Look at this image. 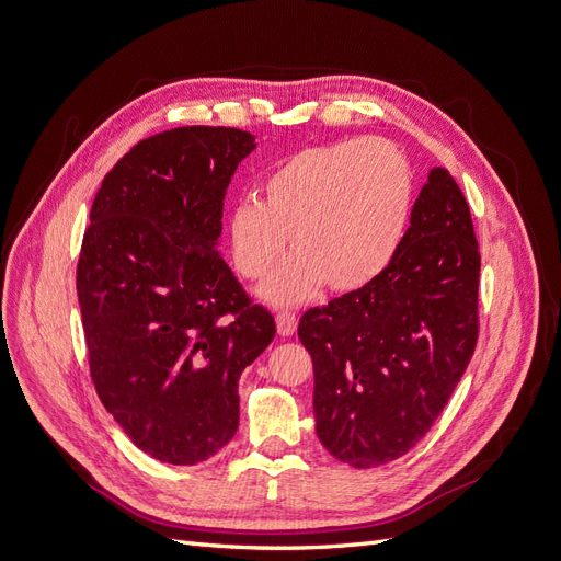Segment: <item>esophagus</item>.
Instances as JSON below:
<instances>
[{"label":"esophagus","mask_w":561,"mask_h":561,"mask_svg":"<svg viewBox=\"0 0 561 561\" xmlns=\"http://www.w3.org/2000/svg\"><path fill=\"white\" fill-rule=\"evenodd\" d=\"M276 325H278L280 336H290L297 330V316L293 311H280L276 316Z\"/></svg>","instance_id":"obj_1"}]
</instances>
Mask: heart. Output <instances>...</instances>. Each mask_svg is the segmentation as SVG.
Instances as JSON below:
<instances>
[{
    "label": "heart",
    "mask_w": 561,
    "mask_h": 561,
    "mask_svg": "<svg viewBox=\"0 0 561 561\" xmlns=\"http://www.w3.org/2000/svg\"><path fill=\"white\" fill-rule=\"evenodd\" d=\"M229 215L233 266L262 280L287 248L297 250L262 295L299 304L330 283L351 293L375 280L396 257L412 210L414 180L402 151L383 138L307 147L280 161Z\"/></svg>",
    "instance_id": "obj_1"
}]
</instances>
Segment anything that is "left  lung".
I'll return each mask as SVG.
<instances>
[{"label": "left lung", "mask_w": 561, "mask_h": 561, "mask_svg": "<svg viewBox=\"0 0 561 561\" xmlns=\"http://www.w3.org/2000/svg\"><path fill=\"white\" fill-rule=\"evenodd\" d=\"M478 290L480 250L466 196L447 168H433L390 264L299 320L322 447L355 468L416 447L472 358Z\"/></svg>", "instance_id": "1"}]
</instances>
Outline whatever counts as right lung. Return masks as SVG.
I'll return each mask as SVG.
<instances>
[{"instance_id":"obj_1","label":"right lung","mask_w":561,"mask_h":561,"mask_svg":"<svg viewBox=\"0 0 561 561\" xmlns=\"http://www.w3.org/2000/svg\"><path fill=\"white\" fill-rule=\"evenodd\" d=\"M248 130L182 126L140 140L105 175L83 231L77 295L91 379L135 447L194 466L239 428V379L274 342L217 252Z\"/></svg>"}]
</instances>
